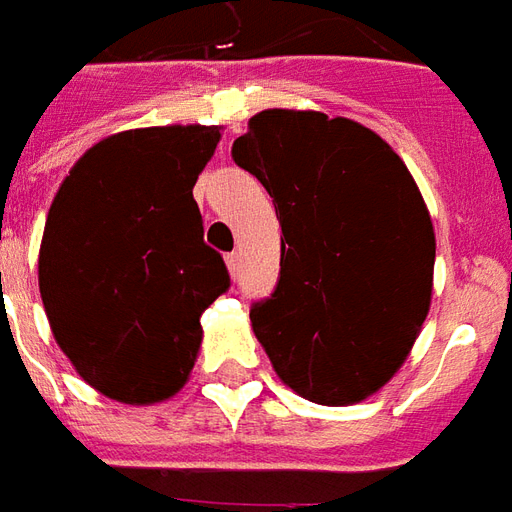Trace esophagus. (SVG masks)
Returning <instances> with one entry per match:
<instances>
[{"mask_svg":"<svg viewBox=\"0 0 512 512\" xmlns=\"http://www.w3.org/2000/svg\"><path fill=\"white\" fill-rule=\"evenodd\" d=\"M238 266H241V257H238V252H230L227 255V271H230V277L238 274Z\"/></svg>","mask_w":512,"mask_h":512,"instance_id":"obj_1","label":"esophagus"}]
</instances>
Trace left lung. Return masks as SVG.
I'll return each mask as SVG.
<instances>
[{"label":"left lung","mask_w":512,"mask_h":512,"mask_svg":"<svg viewBox=\"0 0 512 512\" xmlns=\"http://www.w3.org/2000/svg\"><path fill=\"white\" fill-rule=\"evenodd\" d=\"M233 161L274 197L279 282L249 318L277 376L312 403H359L395 376L433 296L436 235L417 180L356 120L266 109Z\"/></svg>","instance_id":"left-lung-1"}]
</instances>
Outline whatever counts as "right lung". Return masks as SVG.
Here are the masks:
<instances>
[{"label":"right lung","instance_id":"add662e5","mask_svg":"<svg viewBox=\"0 0 512 512\" xmlns=\"http://www.w3.org/2000/svg\"><path fill=\"white\" fill-rule=\"evenodd\" d=\"M222 126H153L95 142L65 175L38 255L40 299L73 370L150 406L189 381L202 312L230 288L202 241L194 183Z\"/></svg>","mask_w":512,"mask_h":512}]
</instances>
